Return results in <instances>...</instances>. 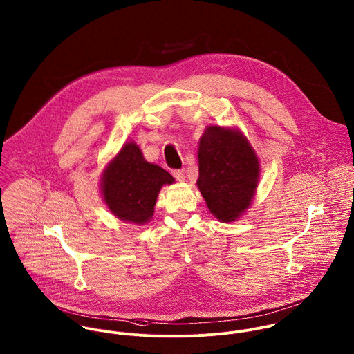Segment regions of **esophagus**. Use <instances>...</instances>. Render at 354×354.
<instances>
[{
	"label": "esophagus",
	"mask_w": 354,
	"mask_h": 354,
	"mask_svg": "<svg viewBox=\"0 0 354 354\" xmlns=\"http://www.w3.org/2000/svg\"><path fill=\"white\" fill-rule=\"evenodd\" d=\"M172 175L178 179V180H185V178H186V174H185V169H174L172 171Z\"/></svg>",
	"instance_id": "esophagus-1"
}]
</instances>
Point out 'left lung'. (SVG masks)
Instances as JSON below:
<instances>
[{
	"mask_svg": "<svg viewBox=\"0 0 354 354\" xmlns=\"http://www.w3.org/2000/svg\"><path fill=\"white\" fill-rule=\"evenodd\" d=\"M197 186L221 222L236 221L251 204L259 161L243 133L208 127L200 139Z\"/></svg>",
	"mask_w": 354,
	"mask_h": 354,
	"instance_id": "8db88e82",
	"label": "left lung"
}]
</instances>
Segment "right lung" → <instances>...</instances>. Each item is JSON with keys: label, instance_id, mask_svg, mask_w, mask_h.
<instances>
[{"label": "right lung", "instance_id": "1", "mask_svg": "<svg viewBox=\"0 0 354 354\" xmlns=\"http://www.w3.org/2000/svg\"><path fill=\"white\" fill-rule=\"evenodd\" d=\"M174 178L161 167L145 160L135 143H127L109 164L102 192L109 209L121 221L146 223L151 219L160 189Z\"/></svg>", "mask_w": 354, "mask_h": 354}]
</instances>
